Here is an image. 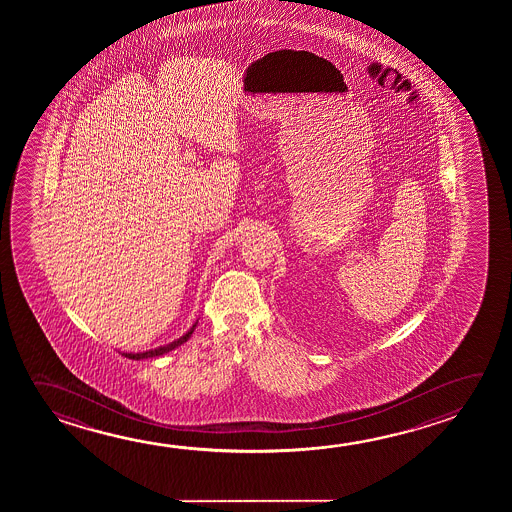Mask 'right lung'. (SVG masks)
Here are the masks:
<instances>
[{
	"instance_id": "add662e5",
	"label": "right lung",
	"mask_w": 512,
	"mask_h": 512,
	"mask_svg": "<svg viewBox=\"0 0 512 512\" xmlns=\"http://www.w3.org/2000/svg\"><path fill=\"white\" fill-rule=\"evenodd\" d=\"M198 323V321H196ZM196 323H194L193 327L189 332H185L184 336L180 337V339H176L173 343L166 344V346H159V348H155V350H148V352L141 353H123L125 357L128 359H134V361H141V359H148V357H159L162 353L171 352V350H175L176 346H180V344H184L189 337L193 336L194 328H196Z\"/></svg>"
}]
</instances>
